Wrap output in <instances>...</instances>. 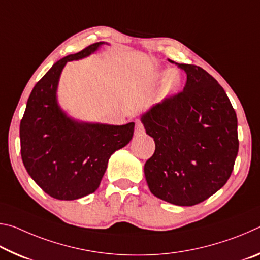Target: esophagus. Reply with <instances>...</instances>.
<instances>
[{"mask_svg": "<svg viewBox=\"0 0 260 260\" xmlns=\"http://www.w3.org/2000/svg\"><path fill=\"white\" fill-rule=\"evenodd\" d=\"M135 135L136 136H140V135H143L144 133H146V129H144L143 125L141 124V122H136V126H135Z\"/></svg>", "mask_w": 260, "mask_h": 260, "instance_id": "obj_1", "label": "esophagus"}]
</instances>
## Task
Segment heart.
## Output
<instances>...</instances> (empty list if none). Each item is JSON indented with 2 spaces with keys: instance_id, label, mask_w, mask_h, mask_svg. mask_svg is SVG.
Returning <instances> with one entry per match:
<instances>
[{
  "instance_id": "heart-1",
  "label": "heart",
  "mask_w": 260,
  "mask_h": 260,
  "mask_svg": "<svg viewBox=\"0 0 260 260\" xmlns=\"http://www.w3.org/2000/svg\"><path fill=\"white\" fill-rule=\"evenodd\" d=\"M160 80H164V88H162V98H170L175 94L181 83V78L175 71H164L159 74Z\"/></svg>"
}]
</instances>
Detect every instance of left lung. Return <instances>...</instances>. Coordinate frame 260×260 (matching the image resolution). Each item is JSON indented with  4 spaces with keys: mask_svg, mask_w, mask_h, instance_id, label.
I'll list each match as a JSON object with an SVG mask.
<instances>
[{
    "mask_svg": "<svg viewBox=\"0 0 260 260\" xmlns=\"http://www.w3.org/2000/svg\"><path fill=\"white\" fill-rule=\"evenodd\" d=\"M183 91L141 116L156 149L144 164L150 191L171 204L191 206L225 186L239 152L237 118L215 79L200 67L178 64Z\"/></svg>",
    "mask_w": 260,
    "mask_h": 260,
    "instance_id": "obj_1",
    "label": "left lung"
}]
</instances>
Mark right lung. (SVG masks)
<instances>
[{
    "label": "right lung",
    "mask_w": 260,
    "mask_h": 260,
    "mask_svg": "<svg viewBox=\"0 0 260 260\" xmlns=\"http://www.w3.org/2000/svg\"><path fill=\"white\" fill-rule=\"evenodd\" d=\"M96 42L56 61L34 86L20 121V152L27 173L48 195L73 201L94 192L109 158L133 138L134 122L108 125L73 119L57 101L68 61L82 59L103 46Z\"/></svg>",
    "instance_id": "add662e5"
}]
</instances>
